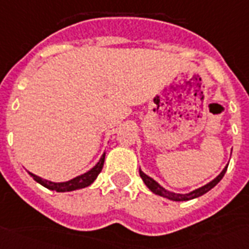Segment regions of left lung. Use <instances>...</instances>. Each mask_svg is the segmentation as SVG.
Instances as JSON below:
<instances>
[{"label":"left lung","instance_id":"left-lung-1","mask_svg":"<svg viewBox=\"0 0 249 249\" xmlns=\"http://www.w3.org/2000/svg\"><path fill=\"white\" fill-rule=\"evenodd\" d=\"M227 171V167L223 170V171L217 175L213 180H211L210 183H207L206 186L200 187V188H197V190H194L192 192H188V194H175V192H171V191H167L166 188H163L160 184L158 182H155L152 178H150L148 175H146L144 172L139 168V175L141 178L143 179V182L146 184L150 190H151L154 194H157L159 196H163V197H167V199H170V200H174V201H184V200H191V199H195V197H199L201 195H204L206 192H208L211 188L216 186L217 183L220 182L223 177H224V174Z\"/></svg>","mask_w":249,"mask_h":249}]
</instances>
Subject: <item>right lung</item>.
<instances>
[{"label": "right lung", "mask_w": 249, "mask_h": 249, "mask_svg": "<svg viewBox=\"0 0 249 249\" xmlns=\"http://www.w3.org/2000/svg\"><path fill=\"white\" fill-rule=\"evenodd\" d=\"M105 155H106V154H103L102 158L99 159V162L92 167L90 171L85 172V174H82V175H79V177L77 178H74V179L69 180V182H62V183L50 182V180H46V179H42V178L34 175V174H32V172H29V175H30L36 182L39 183V184H42L43 187H46V188L52 190V191H57V192L74 191V190H79V188H85V187L90 186V184L97 179V177L99 175V172L102 171V168H103Z\"/></svg>", "instance_id": "1"}]
</instances>
